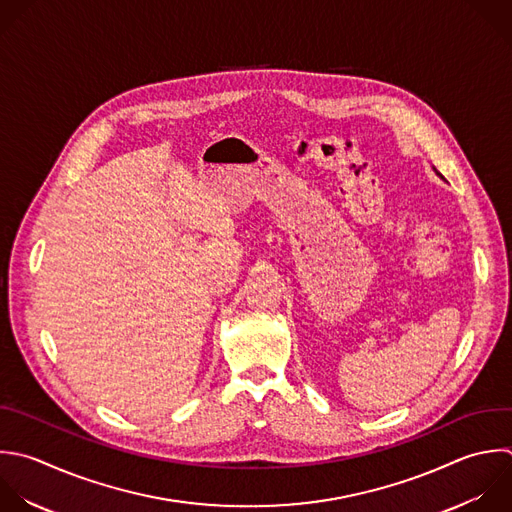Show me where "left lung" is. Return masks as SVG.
<instances>
[{
  "mask_svg": "<svg viewBox=\"0 0 512 512\" xmlns=\"http://www.w3.org/2000/svg\"><path fill=\"white\" fill-rule=\"evenodd\" d=\"M432 170H434V172H436V168H432ZM436 176H440V174H438V172H436ZM440 178H442V176H440Z\"/></svg>",
  "mask_w": 512,
  "mask_h": 512,
  "instance_id": "left-lung-1",
  "label": "left lung"
}]
</instances>
